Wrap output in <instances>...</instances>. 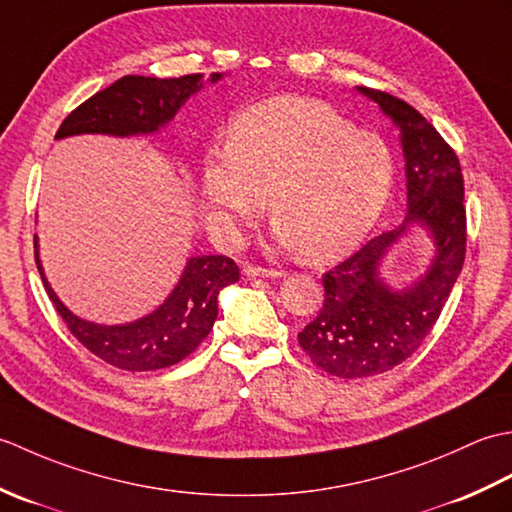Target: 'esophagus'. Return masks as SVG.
<instances>
[{"instance_id": "1", "label": "esophagus", "mask_w": 512, "mask_h": 512, "mask_svg": "<svg viewBox=\"0 0 512 512\" xmlns=\"http://www.w3.org/2000/svg\"><path fill=\"white\" fill-rule=\"evenodd\" d=\"M244 275H246L248 279H257V277L277 279V277H284V273H279V270H273V268H259V266H246V268H244Z\"/></svg>"}]
</instances>
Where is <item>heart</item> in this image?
Instances as JSON below:
<instances>
[{
	"mask_svg": "<svg viewBox=\"0 0 512 512\" xmlns=\"http://www.w3.org/2000/svg\"><path fill=\"white\" fill-rule=\"evenodd\" d=\"M387 143L330 105L275 96L228 125L226 145L200 158L206 215L226 239L264 209L266 193L279 246L325 264L350 255L372 233L394 189Z\"/></svg>",
	"mask_w": 512,
	"mask_h": 512,
	"instance_id": "heart-1",
	"label": "heart"
}]
</instances>
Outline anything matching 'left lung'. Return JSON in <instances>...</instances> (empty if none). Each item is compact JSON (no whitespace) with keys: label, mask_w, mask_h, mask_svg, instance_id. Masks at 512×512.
Here are the masks:
<instances>
[{"label":"left lung","mask_w":512,"mask_h":512,"mask_svg":"<svg viewBox=\"0 0 512 512\" xmlns=\"http://www.w3.org/2000/svg\"><path fill=\"white\" fill-rule=\"evenodd\" d=\"M356 90L398 127L407 211L394 231L369 239L323 275V308L299 332L312 363L341 378L383 374L418 350L458 281L466 250L464 180L455 151L409 103L372 88ZM413 227L432 239L428 270L407 287H391L382 264Z\"/></svg>","instance_id":"1"}]
</instances>
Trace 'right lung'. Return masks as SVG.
Returning <instances> with one entry per match:
<instances>
[{
  "label": "right lung",
  "mask_w": 512,
  "mask_h": 512,
  "mask_svg": "<svg viewBox=\"0 0 512 512\" xmlns=\"http://www.w3.org/2000/svg\"><path fill=\"white\" fill-rule=\"evenodd\" d=\"M224 74L215 72L209 79L202 74H187L178 79L129 74L112 83L110 88L94 94L92 99L65 118L57 140L103 134L114 138L149 136L165 129L180 107L198 94L206 83L222 81ZM35 235V259L43 286L70 332L92 354L127 372H151L180 363L195 352L217 319V297L239 279V268L226 255H195L184 264L178 284L160 306L129 323H94L76 317L65 306L43 273L39 259V242Z\"/></svg>",
  "instance_id": "1"
}]
</instances>
